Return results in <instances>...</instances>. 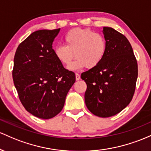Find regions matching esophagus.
<instances>
[{"instance_id":"obj_1","label":"esophagus","mask_w":151,"mask_h":151,"mask_svg":"<svg viewBox=\"0 0 151 151\" xmlns=\"http://www.w3.org/2000/svg\"><path fill=\"white\" fill-rule=\"evenodd\" d=\"M76 81H79L81 79V76L78 73H76Z\"/></svg>"}]
</instances>
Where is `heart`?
<instances>
[{
  "mask_svg": "<svg viewBox=\"0 0 151 151\" xmlns=\"http://www.w3.org/2000/svg\"><path fill=\"white\" fill-rule=\"evenodd\" d=\"M65 45H58L54 49L56 58L63 65L68 66L76 57V60L68 67L70 70H77L87 66H98L106 53L107 44L103 35L90 29L75 28L64 37Z\"/></svg>",
  "mask_w": 151,
  "mask_h": 151,
  "instance_id": "obj_1",
  "label": "heart"
}]
</instances>
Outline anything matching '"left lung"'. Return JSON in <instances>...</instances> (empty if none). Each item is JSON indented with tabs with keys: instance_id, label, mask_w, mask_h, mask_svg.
Returning <instances> with one entry per match:
<instances>
[{
	"instance_id": "obj_1",
	"label": "left lung",
	"mask_w": 151,
	"mask_h": 151,
	"mask_svg": "<svg viewBox=\"0 0 151 151\" xmlns=\"http://www.w3.org/2000/svg\"><path fill=\"white\" fill-rule=\"evenodd\" d=\"M106 53L101 63L83 72L87 89L85 102L95 116L108 118L123 111L133 98L138 64L128 40L110 27H103Z\"/></svg>"
}]
</instances>
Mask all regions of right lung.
<instances>
[{
    "instance_id": "obj_1",
    "label": "right lung",
    "mask_w": 151,
    "mask_h": 151,
    "mask_svg": "<svg viewBox=\"0 0 151 151\" xmlns=\"http://www.w3.org/2000/svg\"><path fill=\"white\" fill-rule=\"evenodd\" d=\"M60 28L33 32L18 45L13 78L20 101L28 112L50 119L62 111L75 73L55 56L53 42Z\"/></svg>"
}]
</instances>
